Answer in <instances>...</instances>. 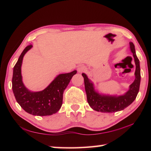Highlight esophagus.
Instances as JSON below:
<instances>
[{"instance_id": "esophagus-1", "label": "esophagus", "mask_w": 151, "mask_h": 151, "mask_svg": "<svg viewBox=\"0 0 151 151\" xmlns=\"http://www.w3.org/2000/svg\"><path fill=\"white\" fill-rule=\"evenodd\" d=\"M86 70H87V68H86V66H80L78 68L77 71H78V73H82L86 72Z\"/></svg>"}]
</instances>
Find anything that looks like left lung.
Instances as JSON below:
<instances>
[{"instance_id": "1", "label": "left lung", "mask_w": 151, "mask_h": 151, "mask_svg": "<svg viewBox=\"0 0 151 151\" xmlns=\"http://www.w3.org/2000/svg\"><path fill=\"white\" fill-rule=\"evenodd\" d=\"M130 49L133 55L136 65L134 76L135 78L129 89L122 95H110L100 93L96 91L93 82L88 78L86 74L83 73L85 81V87L88 103L94 111L101 112H115L127 108L133 102L139 91L140 83V62L135 52L134 45L132 42H129Z\"/></svg>"}]
</instances>
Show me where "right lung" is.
Segmentation results:
<instances>
[{"label":"right lung","mask_w":151,"mask_h":151,"mask_svg":"<svg viewBox=\"0 0 151 151\" xmlns=\"http://www.w3.org/2000/svg\"><path fill=\"white\" fill-rule=\"evenodd\" d=\"M32 47V45H30L24 48L14 66L12 91L17 103L28 113L35 116L52 115L59 111L62 106L64 91L76 70L57 75L49 85L41 91H29L22 82L21 66L24 56Z\"/></svg>","instance_id":"1"}]
</instances>
